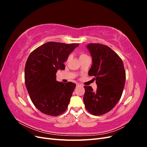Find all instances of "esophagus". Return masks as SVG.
I'll list each match as a JSON object with an SVG mask.
<instances>
[{
  "label": "esophagus",
  "mask_w": 147,
  "mask_h": 147,
  "mask_svg": "<svg viewBox=\"0 0 147 147\" xmlns=\"http://www.w3.org/2000/svg\"><path fill=\"white\" fill-rule=\"evenodd\" d=\"M80 86H82V84H80L77 83V85H76V87H77V88H78V87H80Z\"/></svg>",
  "instance_id": "obj_1"
}]
</instances>
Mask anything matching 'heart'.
<instances>
[{
    "label": "heart",
    "instance_id": "heart-1",
    "mask_svg": "<svg viewBox=\"0 0 147 147\" xmlns=\"http://www.w3.org/2000/svg\"><path fill=\"white\" fill-rule=\"evenodd\" d=\"M88 56L87 55L84 54V53H80V59H82V58H84V57H88ZM69 58H70V57H68L67 59V61H69Z\"/></svg>",
    "mask_w": 147,
    "mask_h": 147
}]
</instances>
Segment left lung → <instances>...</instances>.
I'll return each mask as SVG.
<instances>
[{
	"label": "left lung",
	"mask_w": 147,
	"mask_h": 147,
	"mask_svg": "<svg viewBox=\"0 0 147 147\" xmlns=\"http://www.w3.org/2000/svg\"><path fill=\"white\" fill-rule=\"evenodd\" d=\"M87 48L92 59L88 75L94 76L97 88L94 91L84 86L83 102L89 112L99 116L110 112L121 98L126 72L121 59L108 46L90 43Z\"/></svg>",
	"instance_id": "1"
}]
</instances>
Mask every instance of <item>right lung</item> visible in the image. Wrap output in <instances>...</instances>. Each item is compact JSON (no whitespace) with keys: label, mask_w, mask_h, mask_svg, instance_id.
Listing matches in <instances>:
<instances>
[{"label":"right lung","mask_w":147,"mask_h":147,"mask_svg":"<svg viewBox=\"0 0 147 147\" xmlns=\"http://www.w3.org/2000/svg\"><path fill=\"white\" fill-rule=\"evenodd\" d=\"M78 43L49 42L29 55L24 69L26 86L32 103L38 110L50 116H58L67 109L76 84L56 81L57 70Z\"/></svg>","instance_id":"right-lung-1"}]
</instances>
